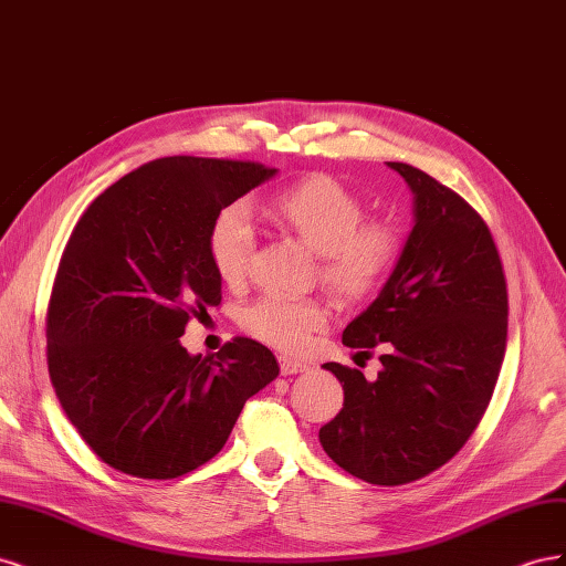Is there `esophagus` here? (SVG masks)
<instances>
[{"instance_id":"34e87169","label":"esophagus","mask_w":566,"mask_h":566,"mask_svg":"<svg viewBox=\"0 0 566 566\" xmlns=\"http://www.w3.org/2000/svg\"><path fill=\"white\" fill-rule=\"evenodd\" d=\"M279 366H281V375H297V373L310 370V364L297 361L293 356H279Z\"/></svg>"}]
</instances>
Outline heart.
<instances>
[{
    "mask_svg": "<svg viewBox=\"0 0 566 566\" xmlns=\"http://www.w3.org/2000/svg\"><path fill=\"white\" fill-rule=\"evenodd\" d=\"M269 217L321 254L323 285L345 302L370 297L399 262V229L385 219L364 221L361 198L328 175H312L283 188L269 200ZM208 248L221 281L235 285L248 276L254 227L245 205L233 202L214 217ZM328 321L331 310L325 302L283 295H264L241 316L250 335L287 352L304 349Z\"/></svg>",
    "mask_w": 566,
    "mask_h": 566,
    "instance_id": "b5f03b06",
    "label": "heart"
}]
</instances>
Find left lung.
I'll return each mask as SVG.
<instances>
[{
  "label": "left lung",
  "instance_id": "1",
  "mask_svg": "<svg viewBox=\"0 0 566 566\" xmlns=\"http://www.w3.org/2000/svg\"><path fill=\"white\" fill-rule=\"evenodd\" d=\"M416 200V224L380 295L342 345L382 349L368 382L339 364V413L318 439L342 470L378 486L416 482L449 462L476 430L507 342V285L486 221L449 186L387 163Z\"/></svg>",
  "mask_w": 566,
  "mask_h": 566
}]
</instances>
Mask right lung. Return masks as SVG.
<instances>
[{
  "mask_svg": "<svg viewBox=\"0 0 566 566\" xmlns=\"http://www.w3.org/2000/svg\"><path fill=\"white\" fill-rule=\"evenodd\" d=\"M276 175L260 163L175 156L108 186L77 221L46 312L51 385L87 447L139 479L214 458L245 401L279 378L250 337L191 356L179 337L221 302L214 217Z\"/></svg>",
  "mask_w": 566,
  "mask_h": 566,
  "instance_id": "add662e5",
  "label": "right lung"
}]
</instances>
